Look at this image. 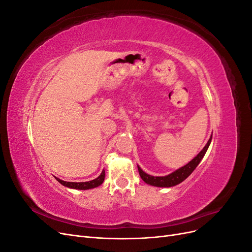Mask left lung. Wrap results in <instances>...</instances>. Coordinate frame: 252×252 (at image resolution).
Listing matches in <instances>:
<instances>
[{
  "label": "left lung",
  "instance_id": "1",
  "mask_svg": "<svg viewBox=\"0 0 252 252\" xmlns=\"http://www.w3.org/2000/svg\"><path fill=\"white\" fill-rule=\"evenodd\" d=\"M211 139H212V135L210 136V139L208 140L207 144L205 145V147L200 151V154L197 155L194 158H192L188 164L181 167L180 169L175 170L174 172H172L168 175H165V177H154V175L147 174L146 172H144L141 169L140 166H138L139 173L141 175L142 180L145 183H147V184L156 186V187H172V186L180 184V183L186 180L189 175L192 173V171L196 168V166L200 164V162L202 161V158H204V156L206 154V151H207V149L209 147V145L211 143Z\"/></svg>",
  "mask_w": 252,
  "mask_h": 252
}]
</instances>
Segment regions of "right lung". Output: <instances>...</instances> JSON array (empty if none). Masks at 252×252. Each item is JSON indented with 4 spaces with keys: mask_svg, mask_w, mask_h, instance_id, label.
Segmentation results:
<instances>
[{
    "mask_svg": "<svg viewBox=\"0 0 252 252\" xmlns=\"http://www.w3.org/2000/svg\"><path fill=\"white\" fill-rule=\"evenodd\" d=\"M57 181L59 183H61L63 186H66L68 188H72V189H80V190H86V189H91V188H95L97 186H100L102 183L104 182L105 179V170L102 171V173L98 175V177L93 181H89V182H79V183H75V182H65L60 180L58 178H56Z\"/></svg>",
    "mask_w": 252,
    "mask_h": 252,
    "instance_id": "right-lung-1",
    "label": "right lung"
}]
</instances>
